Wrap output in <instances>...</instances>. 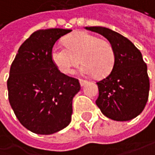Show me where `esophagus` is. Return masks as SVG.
<instances>
[{"label": "esophagus", "mask_w": 155, "mask_h": 155, "mask_svg": "<svg viewBox=\"0 0 155 155\" xmlns=\"http://www.w3.org/2000/svg\"><path fill=\"white\" fill-rule=\"evenodd\" d=\"M79 81H80L81 86H84V85L87 83V81H85V80H82V79H80V80H79Z\"/></svg>", "instance_id": "34e87169"}]
</instances>
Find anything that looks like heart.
I'll return each instance as SVG.
<instances>
[{
    "label": "heart",
    "mask_w": 155,
    "mask_h": 155,
    "mask_svg": "<svg viewBox=\"0 0 155 155\" xmlns=\"http://www.w3.org/2000/svg\"><path fill=\"white\" fill-rule=\"evenodd\" d=\"M63 46L55 45L51 51V58L56 68L63 74H73L74 69L83 63L81 74L99 77L107 76L113 69L115 51L111 44L88 32L77 31L68 35Z\"/></svg>",
    "instance_id": "heart-1"
}]
</instances>
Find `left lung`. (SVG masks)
<instances>
[{"mask_svg": "<svg viewBox=\"0 0 155 155\" xmlns=\"http://www.w3.org/2000/svg\"><path fill=\"white\" fill-rule=\"evenodd\" d=\"M85 29L103 35L115 51L112 71L96 82L99 89L96 105L104 116L116 121L136 117L147 103L150 88L147 67L141 52L128 38L110 29L101 26Z\"/></svg>", "mask_w": 155, "mask_h": 155, "instance_id": "1", "label": "left lung"}]
</instances>
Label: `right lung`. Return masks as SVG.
<instances>
[{
  "label": "right lung",
  "instance_id": "add662e5",
  "mask_svg": "<svg viewBox=\"0 0 155 155\" xmlns=\"http://www.w3.org/2000/svg\"><path fill=\"white\" fill-rule=\"evenodd\" d=\"M71 31H35L12 62L7 82L9 104L20 123L34 133L52 134L71 122L73 98L81 86L77 79L60 73L51 58L55 42Z\"/></svg>",
  "mask_w": 155,
  "mask_h": 155
}]
</instances>
